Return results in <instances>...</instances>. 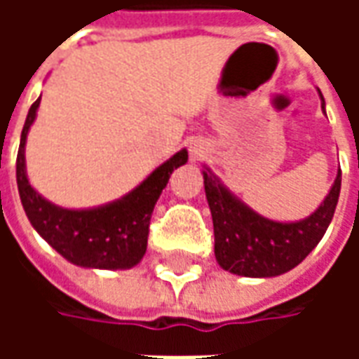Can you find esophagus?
I'll use <instances>...</instances> for the list:
<instances>
[{"mask_svg": "<svg viewBox=\"0 0 359 359\" xmlns=\"http://www.w3.org/2000/svg\"><path fill=\"white\" fill-rule=\"evenodd\" d=\"M203 156H205V146H203L202 142L190 144V157H192V161H198V159H202Z\"/></svg>", "mask_w": 359, "mask_h": 359, "instance_id": "obj_1", "label": "esophagus"}]
</instances>
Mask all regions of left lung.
<instances>
[{
	"label": "left lung",
	"mask_w": 359,
	"mask_h": 359,
	"mask_svg": "<svg viewBox=\"0 0 359 359\" xmlns=\"http://www.w3.org/2000/svg\"><path fill=\"white\" fill-rule=\"evenodd\" d=\"M321 107L325 109L323 95ZM202 172L213 219L217 264L233 275L254 278L277 277L306 259L332 221L342 180L339 169L329 194L311 215L292 223H278L241 202L208 167Z\"/></svg>",
	"instance_id": "8db88e82"
}]
</instances>
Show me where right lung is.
I'll list each match as a JSON object with an SVG mask.
<instances>
[{
	"mask_svg": "<svg viewBox=\"0 0 359 359\" xmlns=\"http://www.w3.org/2000/svg\"><path fill=\"white\" fill-rule=\"evenodd\" d=\"M38 107L40 100L28 109L17 154V187L30 225L51 248L74 265L86 269H130L138 265L148 248L149 219L156 202L171 172L188 161V151H177L115 202L88 210L59 208L38 194L27 177L25 146Z\"/></svg>",
	"mask_w": 359,
	"mask_h": 359,
	"instance_id": "1",
	"label": "right lung"
}]
</instances>
